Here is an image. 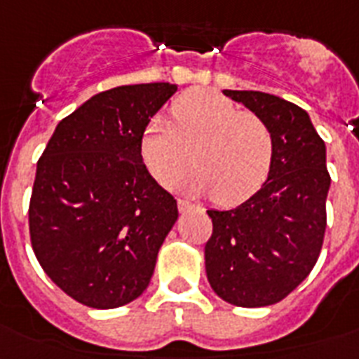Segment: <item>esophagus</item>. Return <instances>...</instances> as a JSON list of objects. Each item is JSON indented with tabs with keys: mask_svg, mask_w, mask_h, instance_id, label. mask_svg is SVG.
<instances>
[{
	"mask_svg": "<svg viewBox=\"0 0 359 359\" xmlns=\"http://www.w3.org/2000/svg\"><path fill=\"white\" fill-rule=\"evenodd\" d=\"M177 205H179L180 212H186V210H191V208H196V205H194V203L186 201V199H179V201H177Z\"/></svg>",
	"mask_w": 359,
	"mask_h": 359,
	"instance_id": "1",
	"label": "esophagus"
}]
</instances>
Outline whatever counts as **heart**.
Here are the masks:
<instances>
[{
	"label": "heart",
	"mask_w": 359,
	"mask_h": 359,
	"mask_svg": "<svg viewBox=\"0 0 359 359\" xmlns=\"http://www.w3.org/2000/svg\"><path fill=\"white\" fill-rule=\"evenodd\" d=\"M140 154L158 184L171 186L191 165L188 190L235 207L259 191L272 171L276 137L257 115L218 93L190 91L171 106V121L154 117L143 130Z\"/></svg>",
	"instance_id": "b5f03b06"
}]
</instances>
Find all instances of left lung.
Instances as JSON below:
<instances>
[{"label":"left lung","instance_id":"8db88e82","mask_svg":"<svg viewBox=\"0 0 359 359\" xmlns=\"http://www.w3.org/2000/svg\"><path fill=\"white\" fill-rule=\"evenodd\" d=\"M224 95L270 126L276 156L266 182L248 201L231 210H207L212 218L205 244L207 278L233 306H272L309 276L323 250L326 145L296 104L259 91L225 89Z\"/></svg>","mask_w":359,"mask_h":359}]
</instances>
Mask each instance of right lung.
I'll return each instance as SVG.
<instances>
[{
	"instance_id": "right-lung-1",
	"label": "right lung",
	"mask_w": 359,
	"mask_h": 359,
	"mask_svg": "<svg viewBox=\"0 0 359 359\" xmlns=\"http://www.w3.org/2000/svg\"><path fill=\"white\" fill-rule=\"evenodd\" d=\"M175 91L140 83L98 93L57 124L36 162L31 245L48 278L83 306L135 300L179 218L140 154L143 130Z\"/></svg>"
}]
</instances>
